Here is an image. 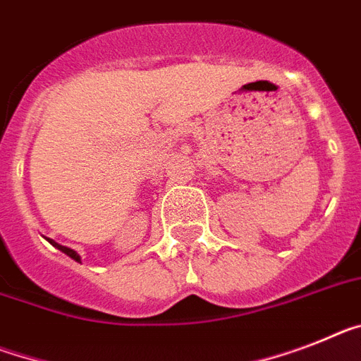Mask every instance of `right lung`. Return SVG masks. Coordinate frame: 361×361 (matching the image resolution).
I'll list each match as a JSON object with an SVG mask.
<instances>
[{
    "label": "right lung",
    "mask_w": 361,
    "mask_h": 361,
    "mask_svg": "<svg viewBox=\"0 0 361 361\" xmlns=\"http://www.w3.org/2000/svg\"><path fill=\"white\" fill-rule=\"evenodd\" d=\"M47 240H49V244H53L54 247H56V250H60L62 251V253H66V255L68 257H71L73 260H75V262H80V255H78L77 251H73L71 247H66V246H60L59 242H54V240H51V238H47Z\"/></svg>",
    "instance_id": "obj_1"
}]
</instances>
